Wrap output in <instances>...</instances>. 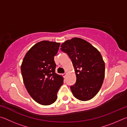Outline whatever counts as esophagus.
Segmentation results:
<instances>
[{
  "instance_id": "esophagus-1",
  "label": "esophagus",
  "mask_w": 127,
  "mask_h": 127,
  "mask_svg": "<svg viewBox=\"0 0 127 127\" xmlns=\"http://www.w3.org/2000/svg\"><path fill=\"white\" fill-rule=\"evenodd\" d=\"M63 77H64V78H65L66 76V73H63Z\"/></svg>"
}]
</instances>
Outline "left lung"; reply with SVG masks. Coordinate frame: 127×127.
I'll list each match as a JSON object with an SVG mask.
<instances>
[{
  "instance_id": "1",
  "label": "left lung",
  "mask_w": 127,
  "mask_h": 127,
  "mask_svg": "<svg viewBox=\"0 0 127 127\" xmlns=\"http://www.w3.org/2000/svg\"><path fill=\"white\" fill-rule=\"evenodd\" d=\"M61 50L71 59L76 82L70 86L74 96L81 101L93 98L102 86L105 63L100 53L85 40L74 37L61 45Z\"/></svg>"
}]
</instances>
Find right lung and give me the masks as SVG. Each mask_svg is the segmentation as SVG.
Here are the masks:
<instances>
[{
    "mask_svg": "<svg viewBox=\"0 0 127 127\" xmlns=\"http://www.w3.org/2000/svg\"><path fill=\"white\" fill-rule=\"evenodd\" d=\"M60 43L42 41L28 51L21 65L23 82L30 95L43 105L54 102L63 83V78L55 73L54 56Z\"/></svg>",
    "mask_w": 127,
    "mask_h": 127,
    "instance_id": "1",
    "label": "right lung"
}]
</instances>
